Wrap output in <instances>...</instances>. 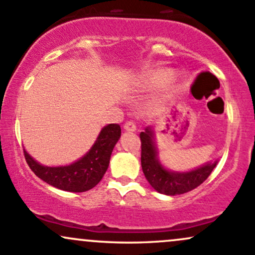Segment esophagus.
Instances as JSON below:
<instances>
[{"label":"esophagus","instance_id":"obj_1","mask_svg":"<svg viewBox=\"0 0 255 255\" xmlns=\"http://www.w3.org/2000/svg\"><path fill=\"white\" fill-rule=\"evenodd\" d=\"M124 128H125L126 130H128V131H135L136 126H135V124H134L133 121H127V122H126V124H125Z\"/></svg>","mask_w":255,"mask_h":255}]
</instances>
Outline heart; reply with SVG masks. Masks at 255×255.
<instances>
[{"label": "heart", "mask_w": 255, "mask_h": 255, "mask_svg": "<svg viewBox=\"0 0 255 255\" xmlns=\"http://www.w3.org/2000/svg\"><path fill=\"white\" fill-rule=\"evenodd\" d=\"M170 77H171L170 71H160V72H157L156 74L152 77V80H153L154 83H163V81L170 79Z\"/></svg>", "instance_id": "heart-1"}]
</instances>
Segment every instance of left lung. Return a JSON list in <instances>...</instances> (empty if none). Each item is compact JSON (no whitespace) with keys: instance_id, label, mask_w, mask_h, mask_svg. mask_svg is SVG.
<instances>
[{"instance_id":"8db88e82","label":"left lung","mask_w":255,"mask_h":255,"mask_svg":"<svg viewBox=\"0 0 255 255\" xmlns=\"http://www.w3.org/2000/svg\"><path fill=\"white\" fill-rule=\"evenodd\" d=\"M140 140L142 171L151 186L162 194L177 195L193 191L210 176L217 164V162L209 163L188 172L168 171L158 162L153 133L150 128L140 133Z\"/></svg>"}]
</instances>
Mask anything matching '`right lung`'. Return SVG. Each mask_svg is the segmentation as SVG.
Wrapping results in <instances>:
<instances>
[{
  "mask_svg": "<svg viewBox=\"0 0 255 255\" xmlns=\"http://www.w3.org/2000/svg\"><path fill=\"white\" fill-rule=\"evenodd\" d=\"M121 136L118 124L105 126L95 145L78 162L67 166H44L37 163L24 150L25 159L31 170L44 182L67 192H86L97 186L109 166L111 152Z\"/></svg>",
  "mask_w": 255,
  "mask_h": 255,
  "instance_id": "1",
  "label": "right lung"
}]
</instances>
